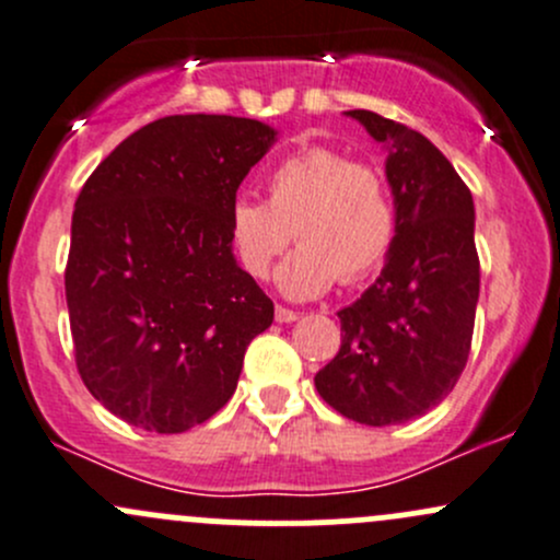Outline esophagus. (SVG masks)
Listing matches in <instances>:
<instances>
[{"label":"esophagus","instance_id":"esophagus-1","mask_svg":"<svg viewBox=\"0 0 560 560\" xmlns=\"http://www.w3.org/2000/svg\"><path fill=\"white\" fill-rule=\"evenodd\" d=\"M295 319H298V312H292V308H284V306H276V322L287 325V322H295Z\"/></svg>","mask_w":560,"mask_h":560}]
</instances>
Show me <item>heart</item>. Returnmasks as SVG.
<instances>
[{
	"instance_id": "heart-1",
	"label": "heart",
	"mask_w": 560,
	"mask_h": 560,
	"mask_svg": "<svg viewBox=\"0 0 560 560\" xmlns=\"http://www.w3.org/2000/svg\"><path fill=\"white\" fill-rule=\"evenodd\" d=\"M265 191L268 200L241 195L228 211L230 248L252 279L270 273L292 233L301 246L276 270V287L292 301L325 295L336 279L354 284L385 262L395 202L376 167L312 145L276 162Z\"/></svg>"
}]
</instances>
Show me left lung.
<instances>
[{
	"mask_svg": "<svg viewBox=\"0 0 560 560\" xmlns=\"http://www.w3.org/2000/svg\"><path fill=\"white\" fill-rule=\"evenodd\" d=\"M385 145L395 241L380 279L341 308V349L316 393L363 425H400L442 404L460 380L479 301L474 200L447 156L415 129L347 110Z\"/></svg>",
	"mask_w": 560,
	"mask_h": 560,
	"instance_id": "obj_1",
	"label": "left lung"
}]
</instances>
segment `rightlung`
Segmentation results:
<instances>
[{
    "label": "right lung",
    "mask_w": 560,
    "mask_h": 560,
    "mask_svg": "<svg viewBox=\"0 0 560 560\" xmlns=\"http://www.w3.org/2000/svg\"><path fill=\"white\" fill-rule=\"evenodd\" d=\"M276 135L254 118L167 116L83 184L67 308L78 374L118 420L184 433L233 398L273 301L235 262L228 211Z\"/></svg>",
    "instance_id": "obj_1"
}]
</instances>
